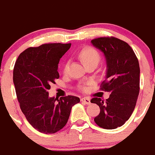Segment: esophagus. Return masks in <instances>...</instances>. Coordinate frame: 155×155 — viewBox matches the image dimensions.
I'll use <instances>...</instances> for the list:
<instances>
[{
    "label": "esophagus",
    "instance_id": "34e87169",
    "mask_svg": "<svg viewBox=\"0 0 155 155\" xmlns=\"http://www.w3.org/2000/svg\"><path fill=\"white\" fill-rule=\"evenodd\" d=\"M81 100L82 102H84V103L86 104V105H89V104H91V100H90L89 98L84 97V98H82Z\"/></svg>",
    "mask_w": 155,
    "mask_h": 155
}]
</instances>
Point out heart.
Wrapping results in <instances>:
<instances>
[{
    "instance_id": "heart-1",
    "label": "heart",
    "mask_w": 155,
    "mask_h": 155,
    "mask_svg": "<svg viewBox=\"0 0 155 155\" xmlns=\"http://www.w3.org/2000/svg\"><path fill=\"white\" fill-rule=\"evenodd\" d=\"M78 55L80 59L81 60V61L84 63V64L86 67L92 64H98L99 63L100 60H101L100 53L94 48L91 47V46H85V47L83 48L79 52ZM69 61H66L65 64H64V68H63L64 73H67L68 72V68H69ZM80 89L84 91L86 89L85 85H84V84L81 85Z\"/></svg>"
}]
</instances>
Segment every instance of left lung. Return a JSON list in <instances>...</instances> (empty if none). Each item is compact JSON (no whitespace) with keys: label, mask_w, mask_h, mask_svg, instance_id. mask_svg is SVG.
I'll list each match as a JSON object with an SVG mask.
<instances>
[{"label":"left lung","mask_w":155,"mask_h":155,"mask_svg":"<svg viewBox=\"0 0 155 155\" xmlns=\"http://www.w3.org/2000/svg\"><path fill=\"white\" fill-rule=\"evenodd\" d=\"M91 42L104 53L106 61V75L101 90L111 93L105 101L97 97L91 100L100 108L94 120L98 127L113 130L124 125L136 106L140 91L139 62L132 48L121 39L100 37Z\"/></svg>","instance_id":"obj_1"}]
</instances>
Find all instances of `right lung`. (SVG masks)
I'll return each instance as SVG.
<instances>
[{
    "instance_id": "1",
    "label": "right lung",
    "mask_w": 155,
    "mask_h": 155,
    "mask_svg": "<svg viewBox=\"0 0 155 155\" xmlns=\"http://www.w3.org/2000/svg\"><path fill=\"white\" fill-rule=\"evenodd\" d=\"M71 43H46L29 47L18 56L13 71V82L21 112L35 130L54 134L68 123L71 108L78 97L49 96L50 84L58 79L60 59Z\"/></svg>"
}]
</instances>
